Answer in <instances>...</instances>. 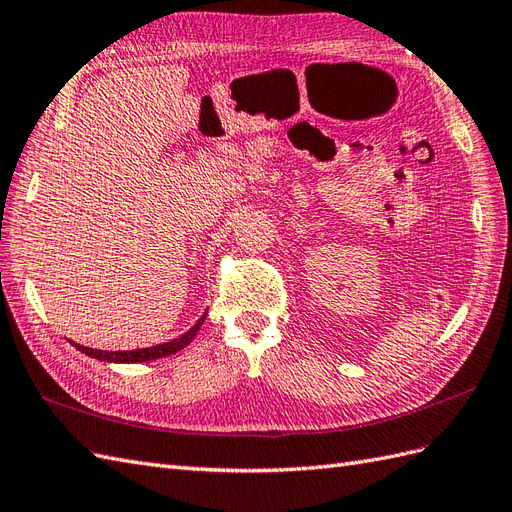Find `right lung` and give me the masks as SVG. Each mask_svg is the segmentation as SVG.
Returning a JSON list of instances; mask_svg holds the SVG:
<instances>
[{
	"label": "right lung",
	"mask_w": 512,
	"mask_h": 512,
	"mask_svg": "<svg viewBox=\"0 0 512 512\" xmlns=\"http://www.w3.org/2000/svg\"><path fill=\"white\" fill-rule=\"evenodd\" d=\"M203 320H205V316H203L199 322H196L186 335H181L179 339H173V342L160 344V346H153V348L125 350V352H121V350H114V352H108V350H95V348H86V346H80V344H75V348L80 350V352H84V355H88V357H95V359H99V361H114V363H140V361H153V359H162V357H168V355H175V352H179V350L186 348V346L192 342V339H194V335L199 333Z\"/></svg>",
	"instance_id": "1"
}]
</instances>
